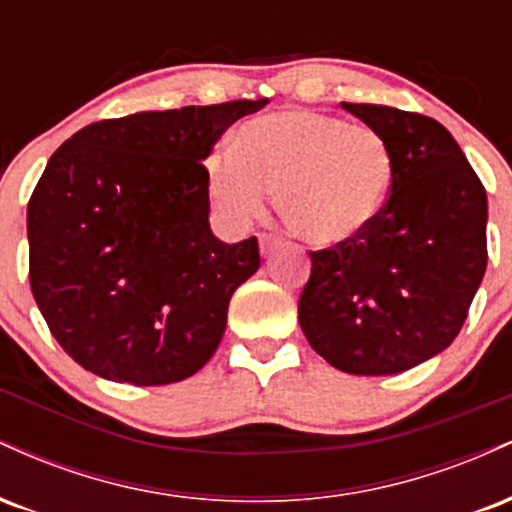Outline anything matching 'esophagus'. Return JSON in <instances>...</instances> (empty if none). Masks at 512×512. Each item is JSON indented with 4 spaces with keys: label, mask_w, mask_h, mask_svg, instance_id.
<instances>
[{
    "label": "esophagus",
    "mask_w": 512,
    "mask_h": 512,
    "mask_svg": "<svg viewBox=\"0 0 512 512\" xmlns=\"http://www.w3.org/2000/svg\"><path fill=\"white\" fill-rule=\"evenodd\" d=\"M279 245H281V238H276V236H262L260 238L262 255H272V252L279 248Z\"/></svg>",
    "instance_id": "34e87169"
}]
</instances>
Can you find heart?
I'll use <instances>...</instances> for the list:
<instances>
[{"instance_id":"1","label":"heart","mask_w":512,"mask_h":512,"mask_svg":"<svg viewBox=\"0 0 512 512\" xmlns=\"http://www.w3.org/2000/svg\"><path fill=\"white\" fill-rule=\"evenodd\" d=\"M211 207L231 226L260 219L267 192L286 226L317 248L356 240L383 214L392 151L378 129L315 110H279L236 129L204 163Z\"/></svg>"}]
</instances>
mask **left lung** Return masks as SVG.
Listing matches in <instances>:
<instances>
[{"label": "left lung", "instance_id": "8db88e82", "mask_svg": "<svg viewBox=\"0 0 512 512\" xmlns=\"http://www.w3.org/2000/svg\"><path fill=\"white\" fill-rule=\"evenodd\" d=\"M342 108L390 144V197L356 240L310 252L298 322L317 354L344 373H402L460 334L489 260V202L440 122L387 105Z\"/></svg>", "mask_w": 512, "mask_h": 512}]
</instances>
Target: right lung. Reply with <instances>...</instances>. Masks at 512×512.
I'll use <instances>...</instances> for the list:
<instances>
[{"label":"right lung","mask_w":512,"mask_h":512,"mask_svg":"<svg viewBox=\"0 0 512 512\" xmlns=\"http://www.w3.org/2000/svg\"><path fill=\"white\" fill-rule=\"evenodd\" d=\"M264 105L101 120L50 156L28 202L31 291L81 368L113 383L168 385L214 356L260 248L257 238L228 245L211 233L202 161Z\"/></svg>","instance_id":"1"}]
</instances>
